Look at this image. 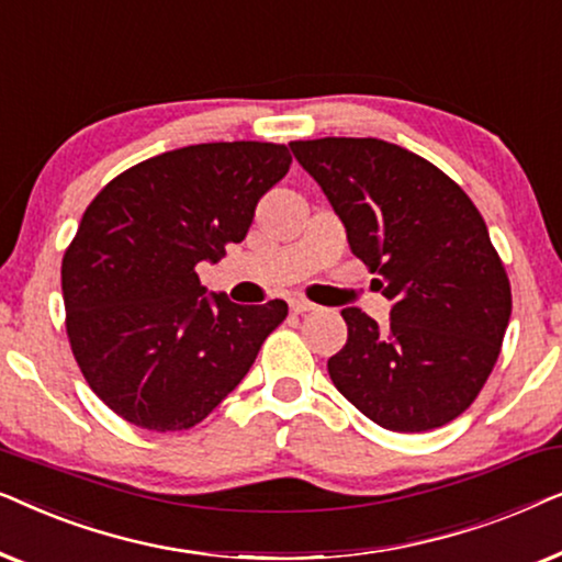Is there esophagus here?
<instances>
[{
	"instance_id": "obj_1",
	"label": "esophagus",
	"mask_w": 562,
	"mask_h": 562,
	"mask_svg": "<svg viewBox=\"0 0 562 562\" xmlns=\"http://www.w3.org/2000/svg\"><path fill=\"white\" fill-rule=\"evenodd\" d=\"M317 306L312 302H306V299H291V312L294 314H306V312H314Z\"/></svg>"
}]
</instances>
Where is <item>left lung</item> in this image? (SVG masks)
<instances>
[{
  "label": "left lung",
  "mask_w": 562,
  "mask_h": 562,
  "mask_svg": "<svg viewBox=\"0 0 562 562\" xmlns=\"http://www.w3.org/2000/svg\"><path fill=\"white\" fill-rule=\"evenodd\" d=\"M379 273L391 325L342 310L348 345L327 360L348 402L383 429L427 432L460 417L502 352L512 286L463 189L417 153L375 137L289 143Z\"/></svg>",
  "instance_id": "1"
}]
</instances>
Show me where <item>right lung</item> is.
<instances>
[{
	"mask_svg": "<svg viewBox=\"0 0 562 562\" xmlns=\"http://www.w3.org/2000/svg\"><path fill=\"white\" fill-rule=\"evenodd\" d=\"M289 166L281 143L189 145L114 176L87 206L60 263L66 335L117 417L150 432L199 425L286 319L281 299H206L196 263L245 240Z\"/></svg>",
	"mask_w": 562,
	"mask_h": 562,
	"instance_id": "1",
	"label": "right lung"
}]
</instances>
